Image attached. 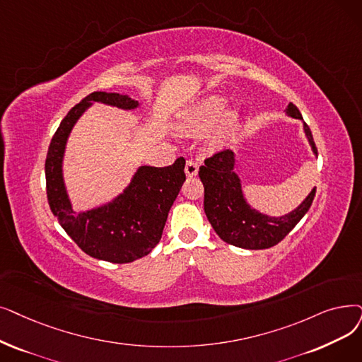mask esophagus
<instances>
[{"label":"esophagus","instance_id":"1","mask_svg":"<svg viewBox=\"0 0 362 362\" xmlns=\"http://www.w3.org/2000/svg\"><path fill=\"white\" fill-rule=\"evenodd\" d=\"M185 173H186L187 177H194L197 173H198V164L195 161L189 160V161L186 163V165H185Z\"/></svg>","mask_w":362,"mask_h":362}]
</instances>
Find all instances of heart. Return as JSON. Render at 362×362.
Masks as SVG:
<instances>
[{"instance_id": "1", "label": "heart", "mask_w": 362, "mask_h": 362, "mask_svg": "<svg viewBox=\"0 0 362 362\" xmlns=\"http://www.w3.org/2000/svg\"><path fill=\"white\" fill-rule=\"evenodd\" d=\"M229 98L223 94H209L195 105H192L180 119L179 130L186 136H195L209 132L213 127L210 136V148H225L233 136L237 134L241 125V109L229 107Z\"/></svg>"}]
</instances>
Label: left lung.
Listing matches in <instances>:
<instances>
[{
	"mask_svg": "<svg viewBox=\"0 0 362 362\" xmlns=\"http://www.w3.org/2000/svg\"><path fill=\"white\" fill-rule=\"evenodd\" d=\"M286 115L300 119L298 109L288 103ZM303 132L312 153L318 158V151L306 122ZM237 153L233 151L218 152L199 167V179L204 185V211L216 233L225 243L245 248L263 250L278 244L300 222L315 197V187L298 206L284 216H269L259 211L247 201L243 191V180L235 173Z\"/></svg>",
	"mask_w": 362,
	"mask_h": 362,
	"instance_id": "8db88e82",
	"label": "left lung"
}]
</instances>
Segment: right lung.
I'll return each instance as SVG.
<instances>
[{
	"instance_id": "1",
	"label": "right lung",
	"mask_w": 362,
	"mask_h": 362,
	"mask_svg": "<svg viewBox=\"0 0 362 362\" xmlns=\"http://www.w3.org/2000/svg\"><path fill=\"white\" fill-rule=\"evenodd\" d=\"M94 103L122 111L140 107L127 94L106 91H94L75 105L62 119L47 152V198L60 226L84 253L111 263H130L160 243L168 211L186 180L185 160L177 158L168 167L139 165L122 192L76 214L64 176L65 152L75 124Z\"/></svg>"
}]
</instances>
